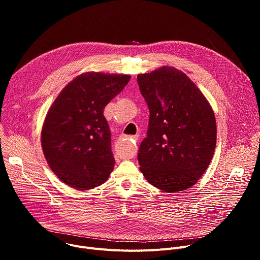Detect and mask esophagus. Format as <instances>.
<instances>
[{
	"mask_svg": "<svg viewBox=\"0 0 260 260\" xmlns=\"http://www.w3.org/2000/svg\"><path fill=\"white\" fill-rule=\"evenodd\" d=\"M131 139H133V140H137L138 139V137L137 136H132V137H129Z\"/></svg>",
	"mask_w": 260,
	"mask_h": 260,
	"instance_id": "1",
	"label": "esophagus"
}]
</instances>
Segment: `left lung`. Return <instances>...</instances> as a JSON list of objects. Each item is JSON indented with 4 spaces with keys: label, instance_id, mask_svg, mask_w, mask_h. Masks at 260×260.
<instances>
[{
    "label": "left lung",
    "instance_id": "obj_1",
    "mask_svg": "<svg viewBox=\"0 0 260 260\" xmlns=\"http://www.w3.org/2000/svg\"><path fill=\"white\" fill-rule=\"evenodd\" d=\"M137 80L150 112L147 137L139 148L140 171L160 190H186L212 160L217 138L214 111L200 88L176 68L139 74Z\"/></svg>",
    "mask_w": 260,
    "mask_h": 260
}]
</instances>
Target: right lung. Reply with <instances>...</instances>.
<instances>
[{"instance_id": "1", "label": "right lung", "mask_w": 260, "mask_h": 260, "mask_svg": "<svg viewBox=\"0 0 260 260\" xmlns=\"http://www.w3.org/2000/svg\"><path fill=\"white\" fill-rule=\"evenodd\" d=\"M129 80L122 74L83 73L64 86L48 110L41 132L43 153L52 172L69 186L94 188L113 171L104 109Z\"/></svg>"}]
</instances>
